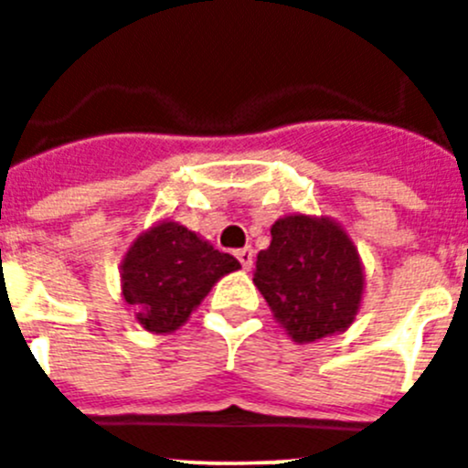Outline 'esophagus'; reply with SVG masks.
Segmentation results:
<instances>
[{
	"label": "esophagus",
	"instance_id": "obj_1",
	"mask_svg": "<svg viewBox=\"0 0 468 468\" xmlns=\"http://www.w3.org/2000/svg\"><path fill=\"white\" fill-rule=\"evenodd\" d=\"M234 255H237V260L241 261L243 269L246 271L252 269V261H255V250H252V248H241V250H237Z\"/></svg>",
	"mask_w": 468,
	"mask_h": 468
}]
</instances>
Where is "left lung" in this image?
I'll return each instance as SVG.
<instances>
[{
  "instance_id": "1",
  "label": "left lung",
  "mask_w": 468,
  "mask_h": 468,
  "mask_svg": "<svg viewBox=\"0 0 468 468\" xmlns=\"http://www.w3.org/2000/svg\"><path fill=\"white\" fill-rule=\"evenodd\" d=\"M252 280L296 342L345 331L363 296V266L345 229L301 213L275 220Z\"/></svg>"
}]
</instances>
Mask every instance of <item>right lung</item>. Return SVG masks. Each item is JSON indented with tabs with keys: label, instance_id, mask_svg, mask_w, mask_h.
Listing matches in <instances>:
<instances>
[{
	"label": "right lung",
	"instance_id": "add662e5",
	"mask_svg": "<svg viewBox=\"0 0 468 468\" xmlns=\"http://www.w3.org/2000/svg\"><path fill=\"white\" fill-rule=\"evenodd\" d=\"M231 255L184 225L163 220L142 234L122 264L123 301L151 333H172L190 317L222 275L239 269Z\"/></svg>",
	"mask_w": 468,
	"mask_h": 468
}]
</instances>
